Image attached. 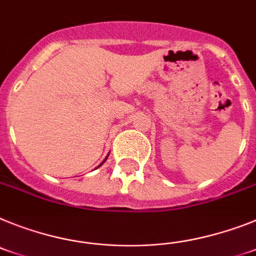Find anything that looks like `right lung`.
Returning <instances> with one entry per match:
<instances>
[{
  "label": "right lung",
  "mask_w": 256,
  "mask_h": 256,
  "mask_svg": "<svg viewBox=\"0 0 256 256\" xmlns=\"http://www.w3.org/2000/svg\"><path fill=\"white\" fill-rule=\"evenodd\" d=\"M106 158H108V156H106ZM106 160H104V161L103 162H102V164H100V165H103V164H104V162H106ZM100 165H99V166H100ZM99 166H98V168H99Z\"/></svg>",
  "instance_id": "add662e5"
}]
</instances>
